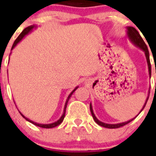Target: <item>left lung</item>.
Returning <instances> with one entry per match:
<instances>
[{"label": "left lung", "instance_id": "1", "mask_svg": "<svg viewBox=\"0 0 156 156\" xmlns=\"http://www.w3.org/2000/svg\"><path fill=\"white\" fill-rule=\"evenodd\" d=\"M126 35L128 37L129 40L131 41V42L134 44L135 45H136L138 48H140V49H142L143 51L144 52V54H145V56H146V59H147V66H148V71H149V76H150L151 78V62H150V57H149V51H148V49H147V45L145 44L144 41L143 40L142 38V37L140 36V34H139L137 30H135L134 27H131V26H127L126 27ZM149 93H150V90L148 92V96L147 98L146 99V102L144 103V107L142 108V110L140 111L141 112L144 108L146 106V103L147 102L148 98H149ZM90 112H91V115L93 116V119L95 121V122L97 124H98L99 126H103V127H106V128H110V129H113V128H119V127H121V126H124V125H126V124L129 123V122H131L132 120L135 119V118L136 117L135 116V118H133L131 119L128 120V121H126V122H120V123H116V124H109V123H105V122H102L101 121L96 118L95 115L94 114V111H93V108H92V105H91V102L90 104ZM139 113V114H140Z\"/></svg>", "mask_w": 156, "mask_h": 156}]
</instances>
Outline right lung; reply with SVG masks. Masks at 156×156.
<instances>
[{"instance_id": "right-lung-1", "label": "right lung", "mask_w": 156, "mask_h": 156, "mask_svg": "<svg viewBox=\"0 0 156 156\" xmlns=\"http://www.w3.org/2000/svg\"><path fill=\"white\" fill-rule=\"evenodd\" d=\"M36 28H37V25H30V26H28L27 28H25V30H24L23 31H22V32L21 33V34H20V35H19L18 37H17V38L16 39V40H15L14 43H13V45H12V49H11V50H12V49H14L15 46H16V45H17V44H18V43L20 42V41H21V40H22V39L24 38V37H25V35H27V34H30V32H32V30H34V29H36ZM78 87H75V88H74V90L72 91L71 93H70V94H69V96H68V98H67L66 101L65 107H64V111H63V114H62V116H61L60 119H58V121H56V122H52V123H49V124H41V123H37V122H34V121H32V120L29 119H28V118H26V117H25V116H24L23 114H21V111H19V112H20V114H21V116H22V117H23V118H25V119L27 120V121H29V122H31V123L34 124V125H36V126H40V127H42V128H53V127H55V126H58V125H59V124H61V123H62V122L63 119H64V118H65V115H66V106H67V103H68V101H69V98H70V97H71L72 94L74 93V91H75L76 90L78 89Z\"/></svg>"}]
</instances>
